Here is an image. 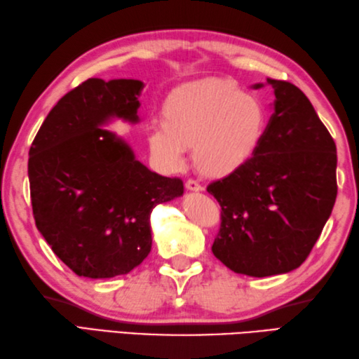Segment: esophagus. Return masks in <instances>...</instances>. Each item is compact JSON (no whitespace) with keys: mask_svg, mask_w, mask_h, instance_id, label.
<instances>
[{"mask_svg":"<svg viewBox=\"0 0 359 359\" xmlns=\"http://www.w3.org/2000/svg\"><path fill=\"white\" fill-rule=\"evenodd\" d=\"M186 189H187V190H190V192H201V190H203V186L200 184L198 181H195V180H187V181H186Z\"/></svg>","mask_w":359,"mask_h":359,"instance_id":"obj_1","label":"esophagus"}]
</instances>
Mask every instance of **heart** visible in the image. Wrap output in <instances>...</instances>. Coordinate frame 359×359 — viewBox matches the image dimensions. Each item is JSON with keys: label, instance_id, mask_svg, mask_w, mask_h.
Segmentation results:
<instances>
[{"label": "heart", "instance_id": "b5f03b06", "mask_svg": "<svg viewBox=\"0 0 359 359\" xmlns=\"http://www.w3.org/2000/svg\"><path fill=\"white\" fill-rule=\"evenodd\" d=\"M167 119L151 122V155L167 170L184 165L189 144L200 170L223 177L240 169L257 150L265 111L251 94L224 79L178 86L164 105Z\"/></svg>", "mask_w": 359, "mask_h": 359}]
</instances>
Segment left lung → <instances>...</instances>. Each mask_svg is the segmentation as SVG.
I'll list each match as a JSON object with an SVG mask.
<instances>
[{
  "mask_svg": "<svg viewBox=\"0 0 359 359\" xmlns=\"http://www.w3.org/2000/svg\"><path fill=\"white\" fill-rule=\"evenodd\" d=\"M266 85L274 90L273 113L257 150L240 169L208 186L222 206L212 252L233 273L252 277L301 266L338 194L336 145L311 102L283 80L266 79Z\"/></svg>",
  "mask_w": 359,
  "mask_h": 359,
  "instance_id": "8db88e82",
  "label": "left lung"
}]
</instances>
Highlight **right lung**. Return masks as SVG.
<instances>
[{
	"mask_svg": "<svg viewBox=\"0 0 359 359\" xmlns=\"http://www.w3.org/2000/svg\"><path fill=\"white\" fill-rule=\"evenodd\" d=\"M142 88L135 79H88L57 102L29 150L36 229L80 277L136 268L151 250V210L184 194L180 178L151 172L104 128L114 119L139 122Z\"/></svg>",
	"mask_w": 359,
	"mask_h": 359,
	"instance_id": "obj_1",
	"label": "right lung"
}]
</instances>
